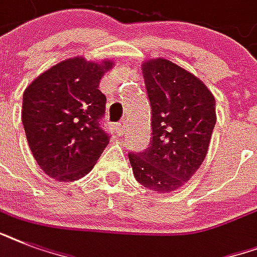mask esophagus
Segmentation results:
<instances>
[{
    "mask_svg": "<svg viewBox=\"0 0 257 257\" xmlns=\"http://www.w3.org/2000/svg\"><path fill=\"white\" fill-rule=\"evenodd\" d=\"M126 122H125V120L120 121V122H117L116 125V129H117V132H118V135H124L125 132H126Z\"/></svg>",
    "mask_w": 257,
    "mask_h": 257,
    "instance_id": "esophagus-1",
    "label": "esophagus"
}]
</instances>
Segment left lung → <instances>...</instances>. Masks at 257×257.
I'll list each match as a JSON object with an SVG mask.
<instances>
[{"instance_id":"left-lung-1","label":"left lung","mask_w":257,"mask_h":257,"mask_svg":"<svg viewBox=\"0 0 257 257\" xmlns=\"http://www.w3.org/2000/svg\"><path fill=\"white\" fill-rule=\"evenodd\" d=\"M151 109L152 141L128 155L135 179L169 193L192 179L207 156L216 124V101L195 74L165 58L141 65Z\"/></svg>"}]
</instances>
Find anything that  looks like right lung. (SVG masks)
Segmentation results:
<instances>
[{"label":"right lung","instance_id":"obj_1","mask_svg":"<svg viewBox=\"0 0 257 257\" xmlns=\"http://www.w3.org/2000/svg\"><path fill=\"white\" fill-rule=\"evenodd\" d=\"M113 61L73 57L41 73L24 92L22 124L33 157L57 181L92 171L109 136L101 126L106 97L100 80Z\"/></svg>","mask_w":257,"mask_h":257}]
</instances>
